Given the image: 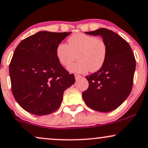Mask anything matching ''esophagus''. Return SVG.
Here are the masks:
<instances>
[{"mask_svg":"<svg viewBox=\"0 0 148 148\" xmlns=\"http://www.w3.org/2000/svg\"><path fill=\"white\" fill-rule=\"evenodd\" d=\"M74 76H75V79L76 80H79V79H81V78H82V76L81 75H79V74H75Z\"/></svg>","mask_w":148,"mask_h":148,"instance_id":"obj_1","label":"esophagus"}]
</instances>
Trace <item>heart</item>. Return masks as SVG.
Listing matches in <instances>:
<instances>
[{
  "label": "heart",
  "mask_w": 148,
  "mask_h": 148,
  "mask_svg": "<svg viewBox=\"0 0 148 148\" xmlns=\"http://www.w3.org/2000/svg\"><path fill=\"white\" fill-rule=\"evenodd\" d=\"M56 56L59 63L65 68H68L77 56L78 61L69 67L70 72H95L106 62L108 47L103 39L77 33L67 39V45L60 43L57 45Z\"/></svg>",
  "instance_id": "obj_1"
}]
</instances>
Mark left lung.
Returning a JSON list of instances; mask_svg holds the SVG:
<instances>
[{
    "label": "left lung",
    "mask_w": 148,
    "mask_h": 148,
    "mask_svg": "<svg viewBox=\"0 0 148 148\" xmlns=\"http://www.w3.org/2000/svg\"><path fill=\"white\" fill-rule=\"evenodd\" d=\"M85 33L102 36L108 56L99 71L86 76L89 87L82 97L92 110L108 112L120 106L130 94L136 68L134 55L129 43L112 30L101 28Z\"/></svg>",
    "instance_id": "obj_1"
}]
</instances>
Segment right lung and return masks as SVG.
I'll return each mask as SVG.
<instances>
[{"label":"right lung","instance_id":"obj_1","mask_svg":"<svg viewBox=\"0 0 148 148\" xmlns=\"http://www.w3.org/2000/svg\"><path fill=\"white\" fill-rule=\"evenodd\" d=\"M71 32L41 31L23 40L10 64L12 92L25 111L42 116L60 106L64 91L75 82L59 63L57 45Z\"/></svg>","mask_w":148,"mask_h":148}]
</instances>
